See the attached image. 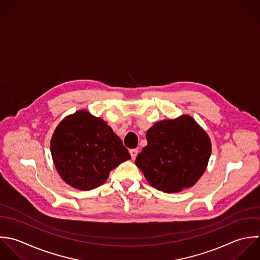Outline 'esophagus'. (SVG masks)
Wrapping results in <instances>:
<instances>
[{"mask_svg": "<svg viewBox=\"0 0 260 260\" xmlns=\"http://www.w3.org/2000/svg\"><path fill=\"white\" fill-rule=\"evenodd\" d=\"M138 153H139V151H138L137 149H133V150L129 151V154H131V156H132V159H133V160L136 159V157L138 156Z\"/></svg>", "mask_w": 260, "mask_h": 260, "instance_id": "34e87169", "label": "esophagus"}]
</instances>
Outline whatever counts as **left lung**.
Wrapping results in <instances>:
<instances>
[{
  "mask_svg": "<svg viewBox=\"0 0 260 260\" xmlns=\"http://www.w3.org/2000/svg\"><path fill=\"white\" fill-rule=\"evenodd\" d=\"M146 138L148 145L135 163L153 187L179 192L193 186L205 173L212 143L190 115L158 121L148 129Z\"/></svg>",
  "mask_w": 260,
  "mask_h": 260,
  "instance_id": "obj_1",
  "label": "left lung"
}]
</instances>
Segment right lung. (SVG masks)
Returning a JSON list of instances; mask_svg holds the SVG:
<instances>
[{
    "instance_id": "obj_1",
    "label": "right lung",
    "mask_w": 260,
    "mask_h": 260,
    "mask_svg": "<svg viewBox=\"0 0 260 260\" xmlns=\"http://www.w3.org/2000/svg\"><path fill=\"white\" fill-rule=\"evenodd\" d=\"M50 152L61 179L80 190L100 186L112 169L131 159L107 122L85 109L58 123L50 140Z\"/></svg>"
}]
</instances>
